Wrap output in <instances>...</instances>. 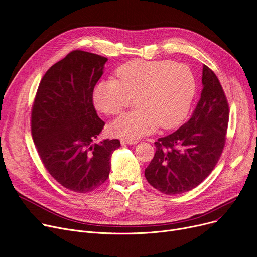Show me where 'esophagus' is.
I'll use <instances>...</instances> for the list:
<instances>
[{
  "mask_svg": "<svg viewBox=\"0 0 257 257\" xmlns=\"http://www.w3.org/2000/svg\"><path fill=\"white\" fill-rule=\"evenodd\" d=\"M121 144L125 145V144H137L136 140H128V139H121Z\"/></svg>",
  "mask_w": 257,
  "mask_h": 257,
  "instance_id": "34e87169",
  "label": "esophagus"
}]
</instances>
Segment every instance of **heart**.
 <instances>
[{
    "label": "heart",
    "instance_id": "1",
    "mask_svg": "<svg viewBox=\"0 0 257 257\" xmlns=\"http://www.w3.org/2000/svg\"><path fill=\"white\" fill-rule=\"evenodd\" d=\"M115 79L100 80L93 104L104 115H117L137 96V111L121 115L109 125L112 135L137 140L158 126L173 128L187 116L197 90L190 68L170 60L134 59L115 71Z\"/></svg>",
    "mask_w": 257,
    "mask_h": 257
}]
</instances>
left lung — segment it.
<instances>
[{"instance_id":"left-lung-1","label":"left lung","mask_w":257,"mask_h":257,"mask_svg":"<svg viewBox=\"0 0 257 257\" xmlns=\"http://www.w3.org/2000/svg\"><path fill=\"white\" fill-rule=\"evenodd\" d=\"M203 90L191 118L175 133L159 138L156 154L144 176L165 194L197 187L208 177L221 157L229 121V106L218 78L203 66Z\"/></svg>"}]
</instances>
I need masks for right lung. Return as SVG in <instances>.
Wrapping results in <instances>:
<instances>
[{"label":"right lung","mask_w":257,"mask_h":257,"mask_svg":"<svg viewBox=\"0 0 257 257\" xmlns=\"http://www.w3.org/2000/svg\"><path fill=\"white\" fill-rule=\"evenodd\" d=\"M107 58L75 50L49 69L41 80L31 113V133L46 169L62 186L89 192L104 183L118 139L94 141L104 122L92 92Z\"/></svg>","instance_id":"add662e5"}]
</instances>
